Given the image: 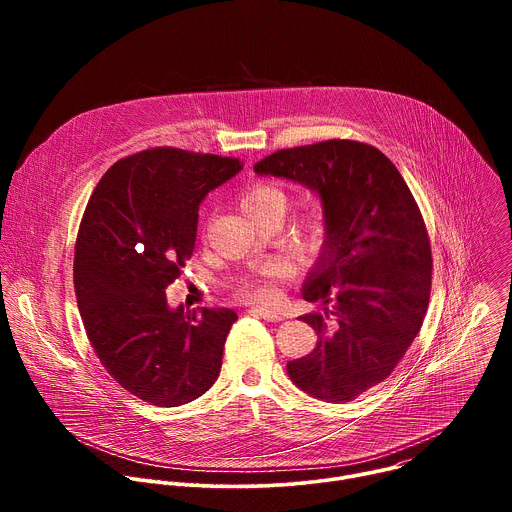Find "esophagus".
I'll return each mask as SVG.
<instances>
[{"label":"esophagus","mask_w":512,"mask_h":512,"mask_svg":"<svg viewBox=\"0 0 512 512\" xmlns=\"http://www.w3.org/2000/svg\"><path fill=\"white\" fill-rule=\"evenodd\" d=\"M249 312L255 314V316H261L263 320H269V322H279V320H283V314H279V312H275V310H267V308H251Z\"/></svg>","instance_id":"obj_1"}]
</instances>
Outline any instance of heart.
I'll use <instances>...</instances> for the list:
<instances>
[{"label":"heart","instance_id":"1","mask_svg":"<svg viewBox=\"0 0 512 512\" xmlns=\"http://www.w3.org/2000/svg\"><path fill=\"white\" fill-rule=\"evenodd\" d=\"M241 208L251 218V221L253 218L269 216V214L283 218L285 208H287V198L275 186L255 184L241 194ZM294 241H296V249L302 255L312 257V255L320 253V249L324 247V241H326V221L318 210L306 214L296 225ZM289 275H291V267L285 261L269 259L253 269V273L241 283L239 291H241V296L249 302L269 304V302L277 300V296H279L277 283L287 279Z\"/></svg>","mask_w":512,"mask_h":512}]
</instances>
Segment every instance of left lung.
<instances>
[{
    "mask_svg": "<svg viewBox=\"0 0 512 512\" xmlns=\"http://www.w3.org/2000/svg\"><path fill=\"white\" fill-rule=\"evenodd\" d=\"M255 174L298 182L322 204L326 241L302 296L325 306L332 323L302 316L316 348L287 362L308 395L342 403L383 383L417 336L431 289V249L421 212L395 164L373 145L330 139L279 150Z\"/></svg>",
    "mask_w": 512,
    "mask_h": 512,
    "instance_id": "1",
    "label": "left lung"
}]
</instances>
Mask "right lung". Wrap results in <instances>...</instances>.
Wrapping results in <instances>:
<instances>
[{"instance_id":"obj_1","label":"right lung","mask_w":512,"mask_h":512,"mask_svg":"<svg viewBox=\"0 0 512 512\" xmlns=\"http://www.w3.org/2000/svg\"><path fill=\"white\" fill-rule=\"evenodd\" d=\"M233 158L156 148L119 160L97 184L75 249V291L87 336L131 395L178 407L221 373L229 308H170L166 287L196 243L206 194L237 176Z\"/></svg>"}]
</instances>
